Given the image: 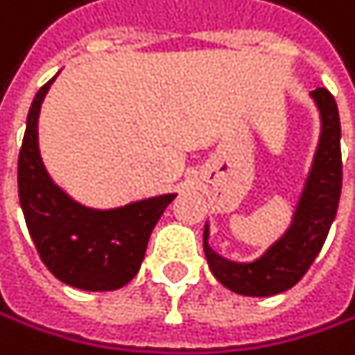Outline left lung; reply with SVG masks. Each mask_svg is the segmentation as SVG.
Masks as SVG:
<instances>
[{"mask_svg":"<svg viewBox=\"0 0 355 355\" xmlns=\"http://www.w3.org/2000/svg\"><path fill=\"white\" fill-rule=\"evenodd\" d=\"M311 100L320 110L322 132L292 223L285 234L257 260L234 262L211 249L209 223L204 225V255L211 272L223 288L241 296H275L294 288L322 251L336 217L343 183L338 108L330 91L322 87L311 91Z\"/></svg>","mask_w":355,"mask_h":355,"instance_id":"left-lung-1","label":"left lung"}]
</instances>
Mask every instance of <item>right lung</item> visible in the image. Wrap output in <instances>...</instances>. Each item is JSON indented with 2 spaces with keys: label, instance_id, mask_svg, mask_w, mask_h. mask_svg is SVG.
Segmentation results:
<instances>
[{
  "label": "right lung",
  "instance_id": "add662e5",
  "mask_svg": "<svg viewBox=\"0 0 355 355\" xmlns=\"http://www.w3.org/2000/svg\"><path fill=\"white\" fill-rule=\"evenodd\" d=\"M55 78L35 93L19 153V200L25 223L42 262L59 281L87 292L119 290L140 270L148 236L176 193L116 209H91L55 185L37 146L40 108Z\"/></svg>",
  "mask_w": 355,
  "mask_h": 355
}]
</instances>
